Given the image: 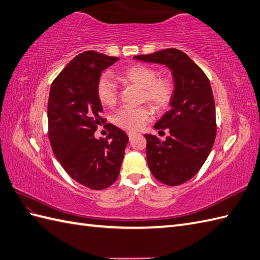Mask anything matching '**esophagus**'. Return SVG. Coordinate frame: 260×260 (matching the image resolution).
I'll return each instance as SVG.
<instances>
[{"label":"esophagus","mask_w":260,"mask_h":260,"mask_svg":"<svg viewBox=\"0 0 260 260\" xmlns=\"http://www.w3.org/2000/svg\"><path fill=\"white\" fill-rule=\"evenodd\" d=\"M127 135H128V137H129V140H132V138L136 135V133H135V132H128Z\"/></svg>","instance_id":"esophagus-1"}]
</instances>
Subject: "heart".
I'll return each mask as SVG.
<instances>
[{
    "instance_id": "b5f03b06",
    "label": "heart",
    "mask_w": 260,
    "mask_h": 260,
    "mask_svg": "<svg viewBox=\"0 0 260 260\" xmlns=\"http://www.w3.org/2000/svg\"><path fill=\"white\" fill-rule=\"evenodd\" d=\"M115 78L126 85L141 88V101L148 102L157 112L165 111L174 98V83L171 78L158 76L152 66L133 64L116 73ZM99 101L104 106L113 107L118 102V89L111 77L103 76L96 87ZM149 106L138 108H122L114 114L113 123L127 131L142 129L153 118Z\"/></svg>"
}]
</instances>
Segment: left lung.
I'll return each instance as SVG.
<instances>
[{"label": "left lung", "mask_w": 260, "mask_h": 260, "mask_svg": "<svg viewBox=\"0 0 260 260\" xmlns=\"http://www.w3.org/2000/svg\"><path fill=\"white\" fill-rule=\"evenodd\" d=\"M145 62L161 63L172 70L175 81L172 108L155 125L156 135H145L147 164L154 177L168 186L186 183L199 172L216 138V110L207 75L177 48L134 56Z\"/></svg>", "instance_id": "8db88e82"}]
</instances>
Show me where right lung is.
Instances as JSON below:
<instances>
[{"mask_svg":"<svg viewBox=\"0 0 260 260\" xmlns=\"http://www.w3.org/2000/svg\"><path fill=\"white\" fill-rule=\"evenodd\" d=\"M95 51L78 54L65 66L50 89L48 140L55 157L75 182L94 190L110 187L119 175L128 136L108 125L106 138L94 133L106 118L96 94L102 72L118 61Z\"/></svg>","mask_w":260,"mask_h":260,"instance_id":"obj_1","label":"right lung"}]
</instances>
